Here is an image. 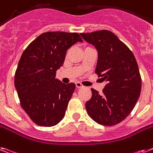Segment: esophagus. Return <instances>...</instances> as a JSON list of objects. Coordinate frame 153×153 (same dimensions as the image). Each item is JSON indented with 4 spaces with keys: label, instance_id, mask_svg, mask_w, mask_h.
Returning <instances> with one entry per match:
<instances>
[{
    "label": "esophagus",
    "instance_id": "34e87169",
    "mask_svg": "<svg viewBox=\"0 0 153 153\" xmlns=\"http://www.w3.org/2000/svg\"><path fill=\"white\" fill-rule=\"evenodd\" d=\"M75 85H76L77 88H83V87H84V85H82V84H81L80 82H75Z\"/></svg>",
    "mask_w": 153,
    "mask_h": 153
}]
</instances>
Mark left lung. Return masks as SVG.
Masks as SVG:
<instances>
[{
    "label": "left lung",
    "instance_id": "left-lung-1",
    "mask_svg": "<svg viewBox=\"0 0 153 153\" xmlns=\"http://www.w3.org/2000/svg\"><path fill=\"white\" fill-rule=\"evenodd\" d=\"M97 51L95 72L107 84L102 94L91 89L85 108L92 120L113 126L126 119L134 108L141 89L137 63L130 48L110 30L80 33Z\"/></svg>",
    "mask_w": 153,
    "mask_h": 153
}]
</instances>
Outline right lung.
<instances>
[{"label":"right lung","instance_id":"add662e5","mask_svg":"<svg viewBox=\"0 0 153 153\" xmlns=\"http://www.w3.org/2000/svg\"><path fill=\"white\" fill-rule=\"evenodd\" d=\"M78 42L79 33L62 31L42 33L21 56L15 74V87L20 105L38 126H53L64 119L74 83L56 79L67 50Z\"/></svg>","mask_w":153,"mask_h":153}]
</instances>
